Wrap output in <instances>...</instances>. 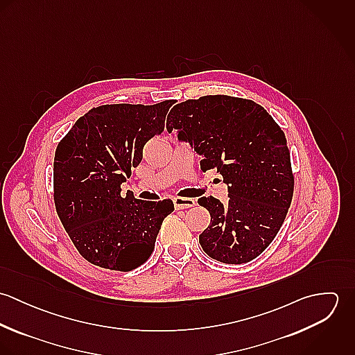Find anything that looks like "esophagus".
Returning <instances> with one entry per match:
<instances>
[{
	"label": "esophagus",
	"instance_id": "1",
	"mask_svg": "<svg viewBox=\"0 0 355 355\" xmlns=\"http://www.w3.org/2000/svg\"><path fill=\"white\" fill-rule=\"evenodd\" d=\"M173 205L176 209H189V207H193L196 205V201L193 198H182V197H178L173 200Z\"/></svg>",
	"mask_w": 355,
	"mask_h": 355
}]
</instances>
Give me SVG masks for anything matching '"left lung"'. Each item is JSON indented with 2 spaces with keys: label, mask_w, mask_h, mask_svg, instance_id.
Here are the masks:
<instances>
[{
  "label": "left lung",
  "mask_w": 355,
  "mask_h": 355,
  "mask_svg": "<svg viewBox=\"0 0 355 355\" xmlns=\"http://www.w3.org/2000/svg\"><path fill=\"white\" fill-rule=\"evenodd\" d=\"M168 116L166 130L202 155V171L217 168L228 187V202L198 200L210 214L203 252L224 263L252 261L275 239L293 200L284 132L261 105L230 96L180 102Z\"/></svg>",
  "instance_id": "obj_1"
}]
</instances>
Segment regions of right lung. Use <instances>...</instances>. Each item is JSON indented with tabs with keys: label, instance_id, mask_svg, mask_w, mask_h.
I'll return each mask as SVG.
<instances>
[{
	"label": "right lung",
	"instance_id": "obj_1",
	"mask_svg": "<svg viewBox=\"0 0 355 355\" xmlns=\"http://www.w3.org/2000/svg\"><path fill=\"white\" fill-rule=\"evenodd\" d=\"M173 101L102 105L72 125L54 154V203L83 258L128 272L152 254L173 202L121 197V184L142 161L144 146L164 131Z\"/></svg>",
	"mask_w": 355,
	"mask_h": 355
}]
</instances>
